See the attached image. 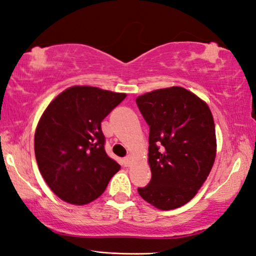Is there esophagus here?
<instances>
[{
    "mask_svg": "<svg viewBox=\"0 0 256 256\" xmlns=\"http://www.w3.org/2000/svg\"><path fill=\"white\" fill-rule=\"evenodd\" d=\"M130 163H132V156L128 155L127 158H124V165H126V166H129V165H130Z\"/></svg>",
    "mask_w": 256,
    "mask_h": 256,
    "instance_id": "esophagus-1",
    "label": "esophagus"
}]
</instances>
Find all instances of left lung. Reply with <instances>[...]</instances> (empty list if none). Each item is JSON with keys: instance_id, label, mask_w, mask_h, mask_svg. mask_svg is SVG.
I'll return each mask as SVG.
<instances>
[{"instance_id": "left-lung-1", "label": "left lung", "mask_w": 256, "mask_h": 256, "mask_svg": "<svg viewBox=\"0 0 256 256\" xmlns=\"http://www.w3.org/2000/svg\"><path fill=\"white\" fill-rule=\"evenodd\" d=\"M150 126L148 186L138 188L147 202L172 210L189 202L207 180L217 153L212 111L181 86L154 90L136 98Z\"/></svg>"}]
</instances>
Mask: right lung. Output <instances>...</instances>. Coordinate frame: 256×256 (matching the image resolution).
Segmentation results:
<instances>
[{
    "mask_svg": "<svg viewBox=\"0 0 256 256\" xmlns=\"http://www.w3.org/2000/svg\"><path fill=\"white\" fill-rule=\"evenodd\" d=\"M126 96L74 85L58 94L40 116L36 160L44 180L65 202L82 206L98 199L120 170L104 150L101 121Z\"/></svg>",
    "mask_w": 256,
    "mask_h": 256,
    "instance_id": "add662e5",
    "label": "right lung"
}]
</instances>
